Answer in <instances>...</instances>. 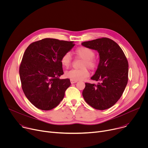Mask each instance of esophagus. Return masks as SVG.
Wrapping results in <instances>:
<instances>
[{
    "label": "esophagus",
    "mask_w": 148,
    "mask_h": 148,
    "mask_svg": "<svg viewBox=\"0 0 148 148\" xmlns=\"http://www.w3.org/2000/svg\"><path fill=\"white\" fill-rule=\"evenodd\" d=\"M70 81H71V83L72 84L77 82V80H74V79H70Z\"/></svg>",
    "instance_id": "1"
}]
</instances>
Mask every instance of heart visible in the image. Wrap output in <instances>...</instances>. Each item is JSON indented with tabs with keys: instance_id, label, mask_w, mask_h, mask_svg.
I'll use <instances>...</instances> for the list:
<instances>
[{
	"instance_id": "1",
	"label": "heart",
	"mask_w": 148,
	"mask_h": 148,
	"mask_svg": "<svg viewBox=\"0 0 148 148\" xmlns=\"http://www.w3.org/2000/svg\"><path fill=\"white\" fill-rule=\"evenodd\" d=\"M75 55L83 61L80 69H71L65 73L66 77L74 80H80L86 78L89 75V71L86 67L91 70L95 69L98 64V61L94 57L95 52L91 49L86 47H79L75 49L74 51ZM72 62V58L70 53H66L61 58V65L68 69L70 67Z\"/></svg>"
}]
</instances>
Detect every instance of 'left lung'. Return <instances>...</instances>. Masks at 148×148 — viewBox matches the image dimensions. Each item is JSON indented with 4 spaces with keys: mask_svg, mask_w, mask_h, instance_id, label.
Here are the masks:
<instances>
[{
    "mask_svg": "<svg viewBox=\"0 0 148 148\" xmlns=\"http://www.w3.org/2000/svg\"><path fill=\"white\" fill-rule=\"evenodd\" d=\"M81 45L97 50L99 55L98 69L91 79L100 82H86L82 96L92 108L98 110L108 109L119 99L127 85L128 60L119 46L109 38L85 41Z\"/></svg>",
    "mask_w": 148,
    "mask_h": 148,
    "instance_id": "obj_1",
    "label": "left lung"
}]
</instances>
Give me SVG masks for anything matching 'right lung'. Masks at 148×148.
Segmentation results:
<instances>
[{
    "instance_id": "add662e5",
    "label": "right lung",
    "mask_w": 148,
    "mask_h": 148,
    "mask_svg": "<svg viewBox=\"0 0 148 148\" xmlns=\"http://www.w3.org/2000/svg\"><path fill=\"white\" fill-rule=\"evenodd\" d=\"M73 41L46 38L31 43L19 67L22 90L29 101L41 110H51L60 103L71 85L64 74L61 58L74 46Z\"/></svg>"
}]
</instances>
